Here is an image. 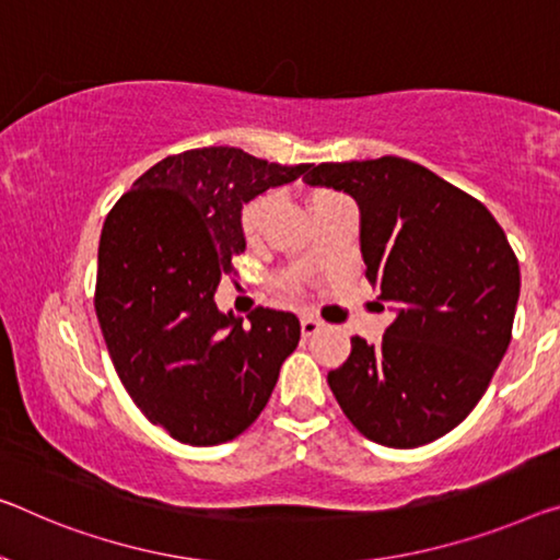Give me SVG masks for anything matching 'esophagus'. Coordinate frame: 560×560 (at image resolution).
I'll return each mask as SVG.
<instances>
[{"label":"esophagus","instance_id":"34e87169","mask_svg":"<svg viewBox=\"0 0 560 560\" xmlns=\"http://www.w3.org/2000/svg\"><path fill=\"white\" fill-rule=\"evenodd\" d=\"M320 328H323V323L317 320V317H313V315L300 317V330H303L305 338H310V335H315Z\"/></svg>","mask_w":560,"mask_h":560}]
</instances>
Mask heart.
Wrapping results in <instances>:
<instances>
[{
  "instance_id": "heart-1",
  "label": "heart",
  "mask_w": 560,
  "mask_h": 560,
  "mask_svg": "<svg viewBox=\"0 0 560 560\" xmlns=\"http://www.w3.org/2000/svg\"><path fill=\"white\" fill-rule=\"evenodd\" d=\"M272 205V197H260V200L250 202L243 212V232L247 240H257L262 230V222H265V214H268Z\"/></svg>"
}]
</instances>
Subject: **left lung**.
I'll use <instances>...</instances> for the list:
<instances>
[{"mask_svg":"<svg viewBox=\"0 0 560 560\" xmlns=\"http://www.w3.org/2000/svg\"><path fill=\"white\" fill-rule=\"evenodd\" d=\"M360 210L365 275L393 310L381 346L352 338L328 385L368 441L418 448L483 398L511 342L518 260L483 202L402 158L323 162L305 177Z\"/></svg>","mask_w":560,"mask_h":560,"instance_id":"obj_1","label":"left lung"}]
</instances>
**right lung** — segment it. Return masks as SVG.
Segmentation results:
<instances>
[{"mask_svg":"<svg viewBox=\"0 0 560 560\" xmlns=\"http://www.w3.org/2000/svg\"><path fill=\"white\" fill-rule=\"evenodd\" d=\"M310 165L237 148L172 154L119 197L100 237L94 310L115 370L150 423L179 443L237 438L268 406L300 320L222 313L214 290L245 250L243 208Z\"/></svg>","mask_w":560,"mask_h":560,"instance_id":"obj_1","label":"right lung"}]
</instances>
